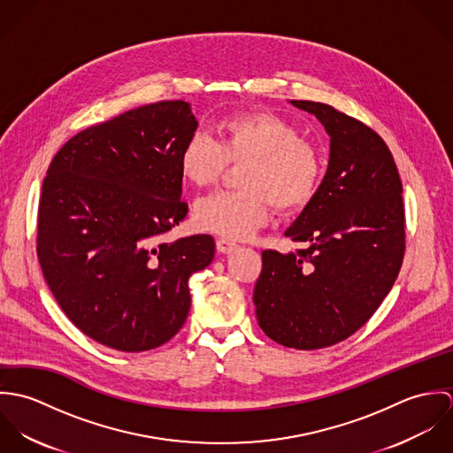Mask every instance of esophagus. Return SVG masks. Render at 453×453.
<instances>
[{"mask_svg": "<svg viewBox=\"0 0 453 453\" xmlns=\"http://www.w3.org/2000/svg\"><path fill=\"white\" fill-rule=\"evenodd\" d=\"M237 248H239V246H237L235 242H232V241L225 239V237H218V239H216V250H218L219 253H225V255H228V253L235 251Z\"/></svg>", "mask_w": 453, "mask_h": 453, "instance_id": "obj_1", "label": "esophagus"}]
</instances>
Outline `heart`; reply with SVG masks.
Instances as JSON below:
<instances>
[{"label": "heart", "mask_w": 453, "mask_h": 453, "mask_svg": "<svg viewBox=\"0 0 453 453\" xmlns=\"http://www.w3.org/2000/svg\"><path fill=\"white\" fill-rule=\"evenodd\" d=\"M218 142L192 134L180 151V173L196 188L214 185L228 164H244L239 192H218L195 202V226L228 241L253 235L270 216L303 207L319 187L318 150L300 130L266 111L230 115L218 124Z\"/></svg>", "instance_id": "obj_1"}]
</instances>
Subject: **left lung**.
Wrapping results in <instances>:
<instances>
[{
    "label": "left lung",
    "instance_id": "8db88e82",
    "mask_svg": "<svg viewBox=\"0 0 453 453\" xmlns=\"http://www.w3.org/2000/svg\"><path fill=\"white\" fill-rule=\"evenodd\" d=\"M329 135L323 183L286 237L296 253H261L255 286L259 327L273 342L314 350L366 323L388 296L404 257V209L386 141L363 122L314 101H291Z\"/></svg>",
    "mask_w": 453,
    "mask_h": 453
}]
</instances>
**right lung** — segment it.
Segmentation results:
<instances>
[{"mask_svg":"<svg viewBox=\"0 0 453 453\" xmlns=\"http://www.w3.org/2000/svg\"><path fill=\"white\" fill-rule=\"evenodd\" d=\"M196 120L185 101L126 111L71 137L54 157L38 207L36 253L67 319L122 352L169 342L190 312V275L214 239H158L180 225V151Z\"/></svg>","mask_w":453,"mask_h":453,"instance_id":"right-lung-1","label":"right lung"}]
</instances>
